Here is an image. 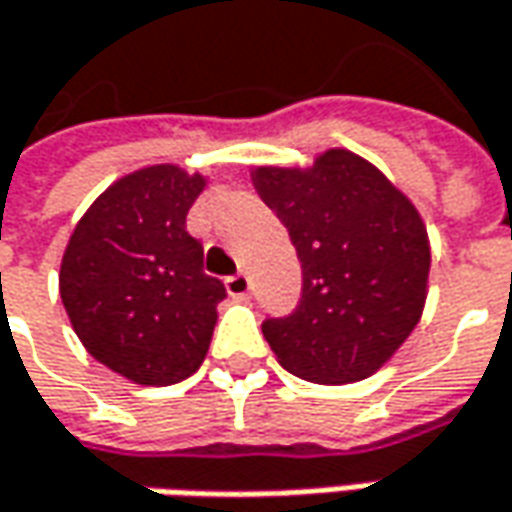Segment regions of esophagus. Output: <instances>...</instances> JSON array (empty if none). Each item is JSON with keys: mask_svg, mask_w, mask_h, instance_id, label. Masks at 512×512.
Returning <instances> with one entry per match:
<instances>
[{"mask_svg": "<svg viewBox=\"0 0 512 512\" xmlns=\"http://www.w3.org/2000/svg\"><path fill=\"white\" fill-rule=\"evenodd\" d=\"M225 287H227V296H233V299H245L247 293H250V279H247L245 273H236V276H227Z\"/></svg>", "mask_w": 512, "mask_h": 512, "instance_id": "34e87169", "label": "esophagus"}]
</instances>
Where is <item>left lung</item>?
I'll use <instances>...</instances> for the list:
<instances>
[{
    "label": "left lung",
    "instance_id": "obj_1",
    "mask_svg": "<svg viewBox=\"0 0 512 512\" xmlns=\"http://www.w3.org/2000/svg\"><path fill=\"white\" fill-rule=\"evenodd\" d=\"M250 179L302 262L299 307L262 325L270 350L305 382L373 376L422 319L430 239L416 205L344 148L307 168L259 165Z\"/></svg>",
    "mask_w": 512,
    "mask_h": 512
}]
</instances>
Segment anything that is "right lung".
Here are the masks:
<instances>
[{
	"label": "right lung",
	"instance_id": "obj_1",
	"mask_svg": "<svg viewBox=\"0 0 512 512\" xmlns=\"http://www.w3.org/2000/svg\"><path fill=\"white\" fill-rule=\"evenodd\" d=\"M207 176L150 165L96 196L70 233L59 296L79 342L133 384L165 387L207 356L225 285L185 230Z\"/></svg>",
	"mask_w": 512,
	"mask_h": 512
}]
</instances>
